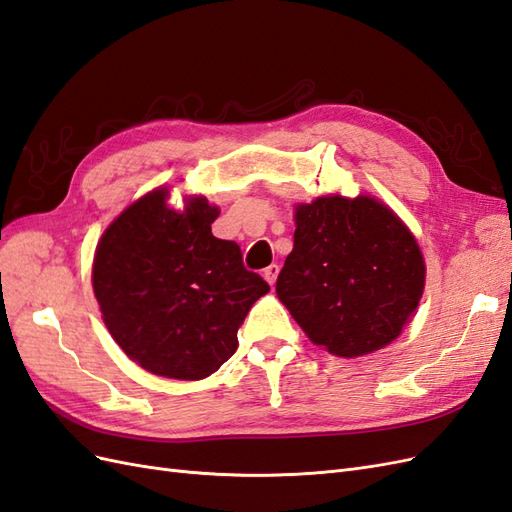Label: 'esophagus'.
Instances as JSON below:
<instances>
[{
	"label": "esophagus",
	"instance_id": "34e87169",
	"mask_svg": "<svg viewBox=\"0 0 512 512\" xmlns=\"http://www.w3.org/2000/svg\"><path fill=\"white\" fill-rule=\"evenodd\" d=\"M276 276H279V266H276V264H272V266H268V268L264 270V279H266L270 285L276 283Z\"/></svg>",
	"mask_w": 512,
	"mask_h": 512
}]
</instances>
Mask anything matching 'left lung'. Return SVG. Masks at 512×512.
<instances>
[{
  "instance_id": "obj_1",
  "label": "left lung",
  "mask_w": 512,
  "mask_h": 512,
  "mask_svg": "<svg viewBox=\"0 0 512 512\" xmlns=\"http://www.w3.org/2000/svg\"><path fill=\"white\" fill-rule=\"evenodd\" d=\"M425 289L412 231L382 201L317 197L296 208L276 296L315 345L356 358L399 337Z\"/></svg>"
}]
</instances>
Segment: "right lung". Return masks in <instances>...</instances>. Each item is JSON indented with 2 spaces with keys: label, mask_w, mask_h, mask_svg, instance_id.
I'll use <instances>...</instances> for the list:
<instances>
[{
  "label": "right lung",
  "mask_w": 512,
  "mask_h": 512,
  "mask_svg": "<svg viewBox=\"0 0 512 512\" xmlns=\"http://www.w3.org/2000/svg\"><path fill=\"white\" fill-rule=\"evenodd\" d=\"M169 191L143 195L102 233L92 285L102 319L124 354L154 375L203 379L238 349V328L270 291L242 264L236 242L212 236L218 208Z\"/></svg>",
  "instance_id": "right-lung-1"
}]
</instances>
